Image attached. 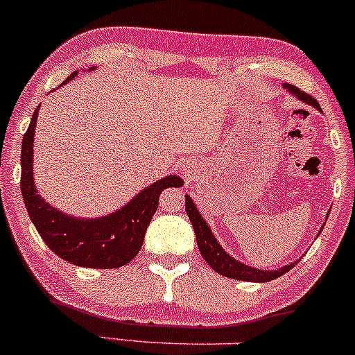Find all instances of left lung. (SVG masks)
I'll return each instance as SVG.
<instances>
[{
	"label": "left lung",
	"mask_w": 355,
	"mask_h": 355,
	"mask_svg": "<svg viewBox=\"0 0 355 355\" xmlns=\"http://www.w3.org/2000/svg\"><path fill=\"white\" fill-rule=\"evenodd\" d=\"M282 87L287 89L291 95H294L297 100H300L305 105H311V107L317 108L319 112H322L319 103H317V101L313 100L311 95L300 92L299 88L294 87V85L284 83ZM185 210H187V215H189V218L191 222V227H193L195 239H197V245H198V248H200V254L203 257V260H205V262L209 263V266L220 275L229 277V279H235V280H247V282H268V280L279 279L280 275H284L285 272L291 270V268L300 260L299 259V260H295V262L287 263V266L275 268V270H260V268L245 266V263L240 262V260H237V259H234V257L229 255L225 250H223V247L220 245L218 240L215 239L210 225L205 222V220H203L202 214L198 211L197 205H195L193 200H191L189 195H185ZM327 217H329V214H327ZM322 229H324V227H322Z\"/></svg>",
	"instance_id": "8db88e82"
}]
</instances>
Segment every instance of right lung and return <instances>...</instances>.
<instances>
[{
	"instance_id": "right-lung-1",
	"label": "right lung",
	"mask_w": 355,
	"mask_h": 355,
	"mask_svg": "<svg viewBox=\"0 0 355 355\" xmlns=\"http://www.w3.org/2000/svg\"><path fill=\"white\" fill-rule=\"evenodd\" d=\"M89 70H95L92 67ZM71 73L60 87L75 78ZM38 110L31 116L21 145V195L31 222L48 247L73 266L88 268H116L132 262L141 243L146 227L158 209L160 193L168 187H182L177 175H166L126 202L121 209L95 218L75 217L50 205L35 187L33 145Z\"/></svg>"
}]
</instances>
